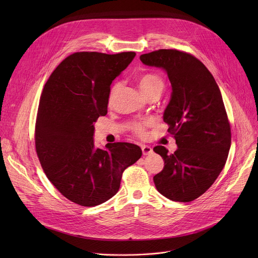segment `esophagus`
<instances>
[{
    "mask_svg": "<svg viewBox=\"0 0 258 258\" xmlns=\"http://www.w3.org/2000/svg\"><path fill=\"white\" fill-rule=\"evenodd\" d=\"M141 148H142V154H143L144 156L153 154V148H152L151 146H148V145H142Z\"/></svg>",
    "mask_w": 258,
    "mask_h": 258,
    "instance_id": "1",
    "label": "esophagus"
}]
</instances>
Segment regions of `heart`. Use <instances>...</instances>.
I'll return each instance as SVG.
<instances>
[{
  "mask_svg": "<svg viewBox=\"0 0 258 258\" xmlns=\"http://www.w3.org/2000/svg\"><path fill=\"white\" fill-rule=\"evenodd\" d=\"M120 87H121L120 83H117L114 85V87L111 90L110 100H112L114 98L116 93L119 91ZM139 87L145 96H147V95H150L151 93H154V92L162 93V91H163V89H164V81L161 78V76H159L157 74L147 73V74L142 75L139 78ZM147 124H148V122H145V123L135 124L134 132L137 135H139V136H143V135L145 134V127Z\"/></svg>",
  "mask_w": 258,
  "mask_h": 258,
  "instance_id": "1",
  "label": "heart"
}]
</instances>
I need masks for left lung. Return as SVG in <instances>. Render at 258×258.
<instances>
[{
	"mask_svg": "<svg viewBox=\"0 0 258 258\" xmlns=\"http://www.w3.org/2000/svg\"><path fill=\"white\" fill-rule=\"evenodd\" d=\"M140 60L163 69L171 97L163 120L178 150L154 147L164 167L154 177L157 190L174 202H191L204 194L223 170L231 145V130L222 94L209 70L191 54L161 49Z\"/></svg>",
	"mask_w": 258,
	"mask_h": 258,
	"instance_id": "8db88e82",
	"label": "left lung"
}]
</instances>
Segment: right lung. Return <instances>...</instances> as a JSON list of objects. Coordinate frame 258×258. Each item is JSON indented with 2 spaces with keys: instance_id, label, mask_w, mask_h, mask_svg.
I'll use <instances>...</instances> for the list:
<instances>
[{
  "instance_id": "add662e5",
  "label": "right lung",
  "mask_w": 258,
  "mask_h": 258,
  "mask_svg": "<svg viewBox=\"0 0 258 258\" xmlns=\"http://www.w3.org/2000/svg\"><path fill=\"white\" fill-rule=\"evenodd\" d=\"M135 52H76L64 58L46 83L39 99L35 148L47 178L68 200L93 207L119 190L124 169L142 151L126 142L94 145V122L107 113L113 80Z\"/></svg>"
}]
</instances>
